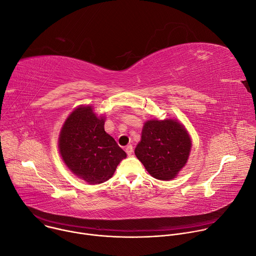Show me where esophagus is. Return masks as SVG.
<instances>
[{
    "mask_svg": "<svg viewBox=\"0 0 256 256\" xmlns=\"http://www.w3.org/2000/svg\"><path fill=\"white\" fill-rule=\"evenodd\" d=\"M132 151H134V149H132V144H128L126 147V154H128V156H132Z\"/></svg>",
    "mask_w": 256,
    "mask_h": 256,
    "instance_id": "34e87169",
    "label": "esophagus"
}]
</instances>
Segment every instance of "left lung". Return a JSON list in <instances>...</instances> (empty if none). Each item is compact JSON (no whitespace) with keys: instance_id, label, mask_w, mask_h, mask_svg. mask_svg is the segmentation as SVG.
<instances>
[{"instance_id":"8db88e82","label":"left lung","mask_w":256,"mask_h":256,"mask_svg":"<svg viewBox=\"0 0 256 256\" xmlns=\"http://www.w3.org/2000/svg\"><path fill=\"white\" fill-rule=\"evenodd\" d=\"M190 148V138L181 124L174 120H149L134 154L154 178L170 180L188 162Z\"/></svg>"}]
</instances>
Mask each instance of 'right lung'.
<instances>
[{
    "label": "right lung",
    "instance_id": "1",
    "mask_svg": "<svg viewBox=\"0 0 256 256\" xmlns=\"http://www.w3.org/2000/svg\"><path fill=\"white\" fill-rule=\"evenodd\" d=\"M58 148L70 170L90 184L110 178L126 152L104 130V118H97L91 106L75 109L64 124Z\"/></svg>",
    "mask_w": 256,
    "mask_h": 256
}]
</instances>
